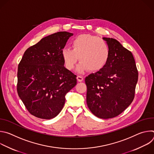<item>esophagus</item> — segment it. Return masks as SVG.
Listing matches in <instances>:
<instances>
[{
	"label": "esophagus",
	"instance_id": "1",
	"mask_svg": "<svg viewBox=\"0 0 154 154\" xmlns=\"http://www.w3.org/2000/svg\"><path fill=\"white\" fill-rule=\"evenodd\" d=\"M77 79L79 82H82L83 80V78L82 76H80V75H77Z\"/></svg>",
	"mask_w": 154,
	"mask_h": 154
}]
</instances>
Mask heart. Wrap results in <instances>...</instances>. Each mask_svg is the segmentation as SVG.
<instances>
[{
    "mask_svg": "<svg viewBox=\"0 0 154 154\" xmlns=\"http://www.w3.org/2000/svg\"><path fill=\"white\" fill-rule=\"evenodd\" d=\"M72 49L64 48L61 55L65 67L72 70L78 61L79 72L88 69L97 71L106 63L109 55V49L106 42L97 36L83 34L76 37L72 42Z\"/></svg>",
    "mask_w": 154,
    "mask_h": 154,
    "instance_id": "b5f03b06",
    "label": "heart"
}]
</instances>
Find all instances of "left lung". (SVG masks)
<instances>
[{"instance_id": "obj_1", "label": "left lung", "mask_w": 154, "mask_h": 154, "mask_svg": "<svg viewBox=\"0 0 154 154\" xmlns=\"http://www.w3.org/2000/svg\"><path fill=\"white\" fill-rule=\"evenodd\" d=\"M103 39L109 55L104 66L85 78L86 103L90 111L102 119L118 116L132 102L138 72L130 51L116 39Z\"/></svg>"}]
</instances>
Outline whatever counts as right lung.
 <instances>
[{
  "mask_svg": "<svg viewBox=\"0 0 154 154\" xmlns=\"http://www.w3.org/2000/svg\"><path fill=\"white\" fill-rule=\"evenodd\" d=\"M73 33L57 32L42 38L24 54L17 69V91L27 110L51 119L61 111L65 96L77 84L64 66L61 51Z\"/></svg>",
  "mask_w": 154,
  "mask_h": 154,
  "instance_id": "add662e5",
  "label": "right lung"
}]
</instances>
